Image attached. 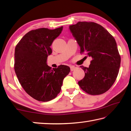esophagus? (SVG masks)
I'll list each match as a JSON object with an SVG mask.
<instances>
[{
  "mask_svg": "<svg viewBox=\"0 0 131 131\" xmlns=\"http://www.w3.org/2000/svg\"><path fill=\"white\" fill-rule=\"evenodd\" d=\"M77 67H75V66H71L70 67V70L71 71H73L75 70V69H76Z\"/></svg>",
  "mask_w": 131,
  "mask_h": 131,
  "instance_id": "1",
  "label": "esophagus"
}]
</instances>
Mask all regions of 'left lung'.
I'll return each instance as SVG.
<instances>
[{"label":"left lung","mask_w":131,"mask_h":131,"mask_svg":"<svg viewBox=\"0 0 131 131\" xmlns=\"http://www.w3.org/2000/svg\"><path fill=\"white\" fill-rule=\"evenodd\" d=\"M70 29L81 47V53L92 57L89 67L78 82L82 90L90 95L106 92L114 84L120 67L121 57L115 39L101 25L93 22H78Z\"/></svg>","instance_id":"8db88e82"}]
</instances>
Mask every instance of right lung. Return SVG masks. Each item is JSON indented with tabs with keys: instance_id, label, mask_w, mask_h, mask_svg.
<instances>
[{
	"instance_id": "obj_1",
	"label": "right lung",
	"mask_w": 131,
	"mask_h": 131,
	"mask_svg": "<svg viewBox=\"0 0 131 131\" xmlns=\"http://www.w3.org/2000/svg\"><path fill=\"white\" fill-rule=\"evenodd\" d=\"M63 26L53 30L40 28L29 31L16 45L14 70L25 91L39 101L47 102L60 92L64 78L69 74L68 66L60 65L57 68L47 64L50 46L61 33Z\"/></svg>"
}]
</instances>
